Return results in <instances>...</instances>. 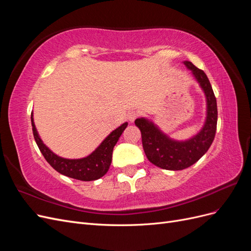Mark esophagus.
<instances>
[{
	"label": "esophagus",
	"mask_w": 251,
	"mask_h": 251,
	"mask_svg": "<svg viewBox=\"0 0 251 251\" xmlns=\"http://www.w3.org/2000/svg\"><path fill=\"white\" fill-rule=\"evenodd\" d=\"M139 116V114H138V112H135V111H131L130 113L127 114V119H128V121H130V123H134L135 121V119L137 118Z\"/></svg>",
	"instance_id": "obj_1"
}]
</instances>
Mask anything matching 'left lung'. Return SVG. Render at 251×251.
<instances>
[{"label": "left lung", "mask_w": 251, "mask_h": 251, "mask_svg": "<svg viewBox=\"0 0 251 251\" xmlns=\"http://www.w3.org/2000/svg\"><path fill=\"white\" fill-rule=\"evenodd\" d=\"M183 64L192 71L206 100V117L201 130L186 140H176L149 118L140 117L135 120L136 126L141 132L142 147L150 162L169 171L184 170L198 161L211 146L217 130V100L206 74L188 60H184Z\"/></svg>", "instance_id": "8db88e82"}]
</instances>
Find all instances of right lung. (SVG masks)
Returning <instances> with one entry per match:
<instances>
[{"label": "right lung", "instance_id": "right-lung-1", "mask_svg": "<svg viewBox=\"0 0 251 251\" xmlns=\"http://www.w3.org/2000/svg\"><path fill=\"white\" fill-rule=\"evenodd\" d=\"M31 125L35 142L47 162L59 174L80 181H94L107 174L112 162L113 149L127 126V123H125L112 131L90 155L79 159H68L53 153L43 142L34 125L33 113Z\"/></svg>", "mask_w": 251, "mask_h": 251}]
</instances>
